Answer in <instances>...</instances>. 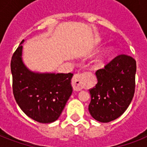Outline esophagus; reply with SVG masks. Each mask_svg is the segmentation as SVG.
<instances>
[{
    "label": "esophagus",
    "mask_w": 147,
    "mask_h": 147,
    "mask_svg": "<svg viewBox=\"0 0 147 147\" xmlns=\"http://www.w3.org/2000/svg\"><path fill=\"white\" fill-rule=\"evenodd\" d=\"M71 85L75 91H80L84 88L82 74H76L71 79Z\"/></svg>",
    "instance_id": "34e87169"
}]
</instances>
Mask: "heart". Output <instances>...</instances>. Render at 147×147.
<instances>
[{
    "mask_svg": "<svg viewBox=\"0 0 147 147\" xmlns=\"http://www.w3.org/2000/svg\"><path fill=\"white\" fill-rule=\"evenodd\" d=\"M112 53V48L110 47H107L106 48H105L104 49L100 51V53L97 55V57L95 58V59H94V62L95 63L98 65L102 64L103 62H105V59H107L110 55H111V53Z\"/></svg>",
    "mask_w": 147,
    "mask_h": 147,
    "instance_id": "obj_1",
    "label": "heart"
}]
</instances>
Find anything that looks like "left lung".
<instances>
[{
	"mask_svg": "<svg viewBox=\"0 0 147 147\" xmlns=\"http://www.w3.org/2000/svg\"><path fill=\"white\" fill-rule=\"evenodd\" d=\"M136 71L134 59L122 54L95 72L98 83L89 89L88 106L93 118L107 123L124 113L134 98Z\"/></svg>",
	"mask_w": 147,
	"mask_h": 147,
	"instance_id": "8db88e82",
	"label": "left lung"
}]
</instances>
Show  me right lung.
<instances>
[{
	"label": "right lung",
	"instance_id": "1",
	"mask_svg": "<svg viewBox=\"0 0 147 147\" xmlns=\"http://www.w3.org/2000/svg\"><path fill=\"white\" fill-rule=\"evenodd\" d=\"M24 42L13 54L10 62L13 96L29 117L40 123H52L59 117L72 93L73 74L30 71L22 59Z\"/></svg>",
	"mask_w": 147,
	"mask_h": 147
}]
</instances>
